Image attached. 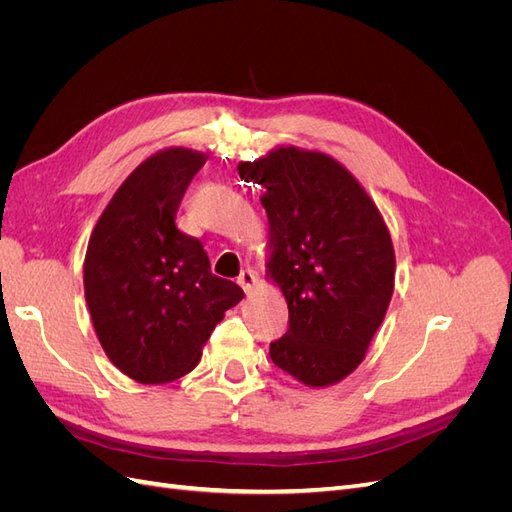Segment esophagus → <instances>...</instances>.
I'll return each instance as SVG.
<instances>
[{
	"mask_svg": "<svg viewBox=\"0 0 512 512\" xmlns=\"http://www.w3.org/2000/svg\"><path fill=\"white\" fill-rule=\"evenodd\" d=\"M237 282H239V286H241L247 294H250V292L254 290V286H256V275H254L252 269H243L241 275L237 277Z\"/></svg>",
	"mask_w": 512,
	"mask_h": 512,
	"instance_id": "1",
	"label": "esophagus"
}]
</instances>
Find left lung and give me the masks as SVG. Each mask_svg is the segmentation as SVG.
Masks as SVG:
<instances>
[{
  "label": "left lung",
  "instance_id": "1",
  "mask_svg": "<svg viewBox=\"0 0 512 512\" xmlns=\"http://www.w3.org/2000/svg\"><path fill=\"white\" fill-rule=\"evenodd\" d=\"M237 170L267 190V273L288 303V331L271 342V361L307 386L344 380L365 359L393 297L389 228L327 153L277 147Z\"/></svg>",
  "mask_w": 512,
  "mask_h": 512
}]
</instances>
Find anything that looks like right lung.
<instances>
[{"mask_svg": "<svg viewBox=\"0 0 512 512\" xmlns=\"http://www.w3.org/2000/svg\"><path fill=\"white\" fill-rule=\"evenodd\" d=\"M207 162L183 147L138 164L102 211L87 245L85 299L111 363L143 384L192 371L243 290L211 273L203 243L175 224L181 198Z\"/></svg>", "mask_w": 512, "mask_h": 512, "instance_id": "right-lung-1", "label": "right lung"}]
</instances>
